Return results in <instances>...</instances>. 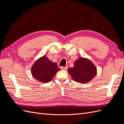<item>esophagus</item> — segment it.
I'll return each mask as SVG.
<instances>
[{"mask_svg":"<svg viewBox=\"0 0 124 124\" xmlns=\"http://www.w3.org/2000/svg\"><path fill=\"white\" fill-rule=\"evenodd\" d=\"M61 69L62 70H66L67 69H68V67H61Z\"/></svg>","mask_w":124,"mask_h":124,"instance_id":"obj_1","label":"esophagus"}]
</instances>
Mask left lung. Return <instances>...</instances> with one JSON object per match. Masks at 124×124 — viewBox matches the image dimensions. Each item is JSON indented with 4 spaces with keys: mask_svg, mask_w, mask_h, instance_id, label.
Here are the masks:
<instances>
[{
    "mask_svg": "<svg viewBox=\"0 0 124 124\" xmlns=\"http://www.w3.org/2000/svg\"><path fill=\"white\" fill-rule=\"evenodd\" d=\"M72 79L81 84L87 83L92 81L97 73V68L89 59L79 57L74 63L73 68L68 69Z\"/></svg>",
    "mask_w": 124,
    "mask_h": 124,
    "instance_id": "left-lung-1",
    "label": "left lung"
}]
</instances>
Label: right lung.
Here are the masks:
<instances>
[{"label":"right lung","instance_id":"right-lung-1","mask_svg":"<svg viewBox=\"0 0 124 124\" xmlns=\"http://www.w3.org/2000/svg\"><path fill=\"white\" fill-rule=\"evenodd\" d=\"M60 70L57 63L51 61L44 55L33 63L31 68V73L37 81L46 83L53 79L56 73Z\"/></svg>","mask_w":124,"mask_h":124}]
</instances>
